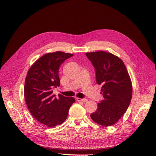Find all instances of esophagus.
<instances>
[{"mask_svg":"<svg viewBox=\"0 0 156 156\" xmlns=\"http://www.w3.org/2000/svg\"><path fill=\"white\" fill-rule=\"evenodd\" d=\"M76 99H77V101H81V102H87V99H86V98H84V99H81V98H76Z\"/></svg>","mask_w":156,"mask_h":156,"instance_id":"1","label":"esophagus"}]
</instances>
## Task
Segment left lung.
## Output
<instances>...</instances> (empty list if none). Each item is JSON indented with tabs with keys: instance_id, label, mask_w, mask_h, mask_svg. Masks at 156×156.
Returning <instances> with one entry per match:
<instances>
[{
	"instance_id": "8db88e82",
	"label": "left lung",
	"mask_w": 156,
	"mask_h": 156,
	"mask_svg": "<svg viewBox=\"0 0 156 156\" xmlns=\"http://www.w3.org/2000/svg\"><path fill=\"white\" fill-rule=\"evenodd\" d=\"M95 69L96 83L102 86L104 99L91 115L96 123L111 126L117 122L130 104L132 85L123 61L111 53L103 51L86 54Z\"/></svg>"
}]
</instances>
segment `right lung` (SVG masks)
Segmentation results:
<instances>
[{
    "mask_svg": "<svg viewBox=\"0 0 156 156\" xmlns=\"http://www.w3.org/2000/svg\"><path fill=\"white\" fill-rule=\"evenodd\" d=\"M73 55L60 51L46 54L31 66L27 73L24 88L27 107L37 121L50 128L65 121L75 102L73 97L59 94L56 98L53 94L54 89L60 86V65Z\"/></svg>",
    "mask_w": 156,
    "mask_h": 156,
    "instance_id": "right-lung-1",
    "label": "right lung"
}]
</instances>
